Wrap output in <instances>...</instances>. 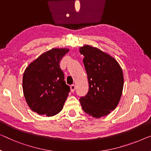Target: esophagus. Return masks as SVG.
Segmentation results:
<instances>
[{
  "instance_id": "1",
  "label": "esophagus",
  "mask_w": 151,
  "mask_h": 151,
  "mask_svg": "<svg viewBox=\"0 0 151 151\" xmlns=\"http://www.w3.org/2000/svg\"><path fill=\"white\" fill-rule=\"evenodd\" d=\"M75 89H76V86H75V85H70V90H71V91L72 92H73V91H75Z\"/></svg>"
}]
</instances>
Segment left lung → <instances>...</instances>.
Wrapping results in <instances>:
<instances>
[{
  "mask_svg": "<svg viewBox=\"0 0 151 151\" xmlns=\"http://www.w3.org/2000/svg\"><path fill=\"white\" fill-rule=\"evenodd\" d=\"M87 75L89 91L80 98L83 111L100 118L111 113L118 105L124 84L122 69L109 54L88 45L81 47Z\"/></svg>",
  "mask_w": 151,
  "mask_h": 151,
  "instance_id": "obj_1",
  "label": "left lung"
}]
</instances>
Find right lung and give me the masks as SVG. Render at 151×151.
Instances as JSON below:
<instances>
[{
	"label": "right lung",
	"mask_w": 151,
	"mask_h": 151,
	"mask_svg": "<svg viewBox=\"0 0 151 151\" xmlns=\"http://www.w3.org/2000/svg\"><path fill=\"white\" fill-rule=\"evenodd\" d=\"M66 48H53L41 54L24 71L22 87L26 101L32 111L52 116L62 111L70 92L60 67Z\"/></svg>",
	"instance_id": "add662e5"
}]
</instances>
